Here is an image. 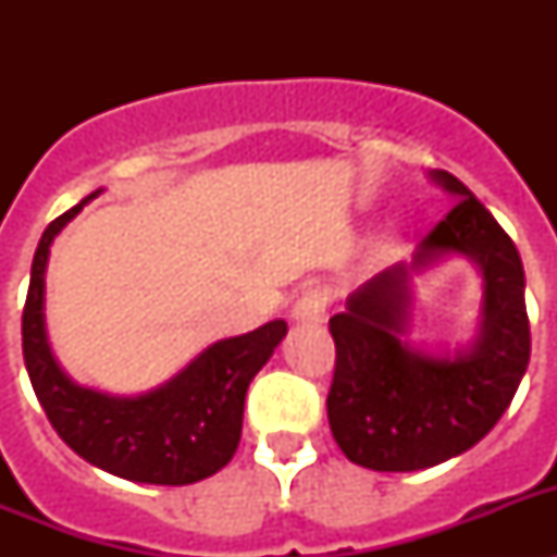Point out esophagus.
Here are the masks:
<instances>
[{
  "instance_id": "obj_1",
  "label": "esophagus",
  "mask_w": 557,
  "mask_h": 557,
  "mask_svg": "<svg viewBox=\"0 0 557 557\" xmlns=\"http://www.w3.org/2000/svg\"><path fill=\"white\" fill-rule=\"evenodd\" d=\"M323 314H326V295H323L321 289H307L293 307V321L304 323V326H309V323H321Z\"/></svg>"
}]
</instances>
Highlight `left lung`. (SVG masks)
Listing matches in <instances>:
<instances>
[{
	"instance_id": "obj_1",
	"label": "left lung",
	"mask_w": 557,
	"mask_h": 557,
	"mask_svg": "<svg viewBox=\"0 0 557 557\" xmlns=\"http://www.w3.org/2000/svg\"><path fill=\"white\" fill-rule=\"evenodd\" d=\"M430 181L455 206L412 253L348 295L329 321L337 348L329 426L343 455L362 469L418 471L469 451L513 401L530 362L524 268L502 225L466 184L444 170ZM449 255L483 275L481 326L469 347H412L411 278Z\"/></svg>"
}]
</instances>
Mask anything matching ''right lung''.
Instances as JSON below:
<instances>
[{
  "instance_id": "obj_1",
  "label": "right lung",
  "mask_w": 557,
  "mask_h": 557,
  "mask_svg": "<svg viewBox=\"0 0 557 557\" xmlns=\"http://www.w3.org/2000/svg\"><path fill=\"white\" fill-rule=\"evenodd\" d=\"M47 225L29 270L22 314V348L29 382L49 424L69 449L97 469L147 485H189L218 474L234 457L243 435L250 379L273 357L287 323L270 321L239 337L218 339L164 385L136 396H113L77 385L58 366L44 321L49 248L88 200Z\"/></svg>"
}]
</instances>
